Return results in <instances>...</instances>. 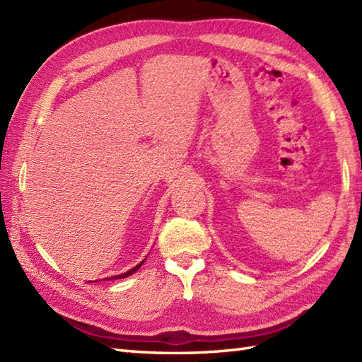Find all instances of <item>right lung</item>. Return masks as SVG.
I'll use <instances>...</instances> for the list:
<instances>
[{
    "label": "right lung",
    "instance_id": "right-lung-1",
    "mask_svg": "<svg viewBox=\"0 0 362 362\" xmlns=\"http://www.w3.org/2000/svg\"><path fill=\"white\" fill-rule=\"evenodd\" d=\"M143 263H144V259L141 261V263H140V264H138V266H135L134 269H130V271H127L126 274H121V275H117V276H112V279H113V280H117V279H126V276H129V275H132L134 272H136V271H138V269H140V267H141V264H143ZM107 280H110V279H107Z\"/></svg>",
    "mask_w": 362,
    "mask_h": 362
}]
</instances>
